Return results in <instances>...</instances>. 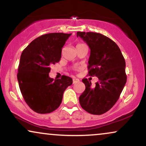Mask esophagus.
I'll return each mask as SVG.
<instances>
[{
    "mask_svg": "<svg viewBox=\"0 0 146 146\" xmlns=\"http://www.w3.org/2000/svg\"><path fill=\"white\" fill-rule=\"evenodd\" d=\"M79 81H80L79 79L76 78H73V84H76L77 82H79Z\"/></svg>",
    "mask_w": 146,
    "mask_h": 146,
    "instance_id": "esophagus-1",
    "label": "esophagus"
}]
</instances>
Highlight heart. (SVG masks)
<instances>
[{"mask_svg":"<svg viewBox=\"0 0 146 146\" xmlns=\"http://www.w3.org/2000/svg\"><path fill=\"white\" fill-rule=\"evenodd\" d=\"M80 44H78L77 46H78V45H80Z\"/></svg>","mask_w":146,"mask_h":146,"instance_id":"1","label":"heart"}]
</instances>
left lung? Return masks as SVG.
Wrapping results in <instances>:
<instances>
[{"label": "left lung", "mask_w": 146, "mask_h": 146, "mask_svg": "<svg viewBox=\"0 0 146 146\" xmlns=\"http://www.w3.org/2000/svg\"><path fill=\"white\" fill-rule=\"evenodd\" d=\"M76 35L90 49L88 74L99 79L94 86L87 78L82 79L86 89L79 97L80 104L87 112L103 114L116 103L126 83L125 59L118 46L108 37L92 32Z\"/></svg>", "instance_id": "obj_1"}]
</instances>
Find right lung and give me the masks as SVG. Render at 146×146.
<instances>
[{
  "label": "right lung",
  "mask_w": 146,
  "mask_h": 146,
  "mask_svg": "<svg viewBox=\"0 0 146 146\" xmlns=\"http://www.w3.org/2000/svg\"><path fill=\"white\" fill-rule=\"evenodd\" d=\"M71 34L49 33L32 41L21 56L17 79L23 98L38 113L52 112L60 106L63 94L72 79L49 77L50 66L61 58L62 48Z\"/></svg>",
  "instance_id": "add662e5"
}]
</instances>
